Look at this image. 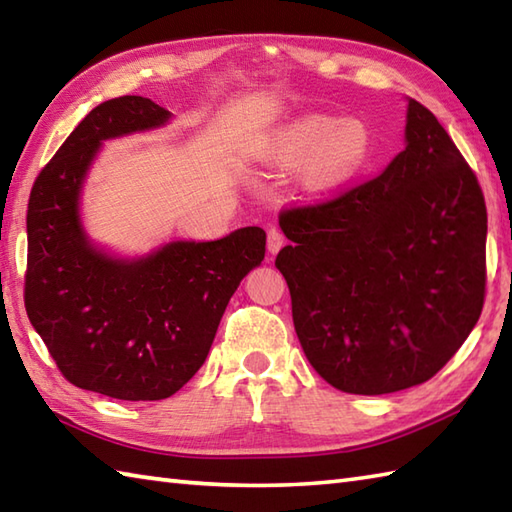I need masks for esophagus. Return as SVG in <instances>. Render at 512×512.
Instances as JSON below:
<instances>
[{
  "label": "esophagus",
  "instance_id": "34e87169",
  "mask_svg": "<svg viewBox=\"0 0 512 512\" xmlns=\"http://www.w3.org/2000/svg\"><path fill=\"white\" fill-rule=\"evenodd\" d=\"M284 244H286L284 233H281L277 226H270V228H268V239H266L268 253H270V255H277L279 250H281V246H284Z\"/></svg>",
  "mask_w": 512,
  "mask_h": 512
}]
</instances>
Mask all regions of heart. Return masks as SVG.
<instances>
[{"label": "heart", "instance_id": "heart-1", "mask_svg": "<svg viewBox=\"0 0 512 512\" xmlns=\"http://www.w3.org/2000/svg\"><path fill=\"white\" fill-rule=\"evenodd\" d=\"M374 151V136L363 118L306 116L270 138L264 162L275 169L301 167L312 189H334L352 180Z\"/></svg>", "mask_w": 512, "mask_h": 512}]
</instances>
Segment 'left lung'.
Returning a JSON list of instances; mask_svg holds the SVG:
<instances>
[{"mask_svg":"<svg viewBox=\"0 0 512 512\" xmlns=\"http://www.w3.org/2000/svg\"><path fill=\"white\" fill-rule=\"evenodd\" d=\"M299 343L347 394L380 396L436 376L484 306L486 204L475 173L427 107L407 99L405 149L378 178L284 211Z\"/></svg>","mask_w":512,"mask_h":512,"instance_id":"8db88e82","label":"left lung"}]
</instances>
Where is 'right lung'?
<instances>
[{
	"label": "right lung",
	"instance_id": "1",
	"mask_svg": "<svg viewBox=\"0 0 512 512\" xmlns=\"http://www.w3.org/2000/svg\"><path fill=\"white\" fill-rule=\"evenodd\" d=\"M171 116L145 96L101 103L30 191L28 319L72 385L118 400H162L189 383L228 299L266 253L259 226L213 242L173 239L134 257L92 242L81 198L103 143L160 129Z\"/></svg>",
	"mask_w": 512,
	"mask_h": 512
}]
</instances>
